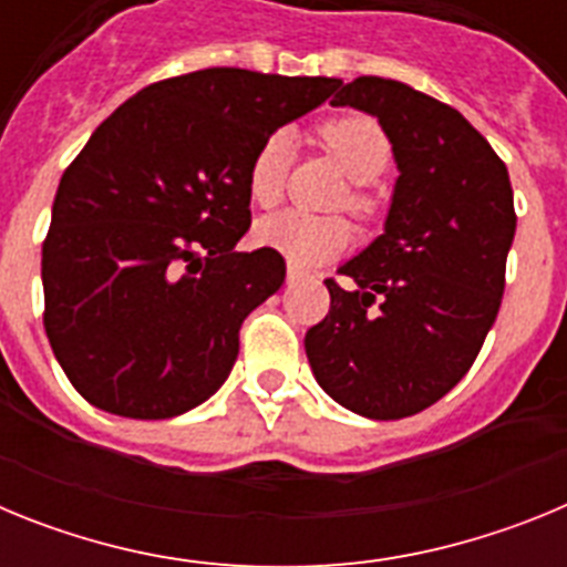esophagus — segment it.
I'll list each match as a JSON object with an SVG mask.
<instances>
[{
    "label": "esophagus",
    "mask_w": 567,
    "mask_h": 567,
    "mask_svg": "<svg viewBox=\"0 0 567 567\" xmlns=\"http://www.w3.org/2000/svg\"><path fill=\"white\" fill-rule=\"evenodd\" d=\"M303 278V272H300L298 267H295V264H289V269H287V280L289 284H295V280H300Z\"/></svg>",
    "instance_id": "esophagus-1"
}]
</instances>
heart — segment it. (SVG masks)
<instances>
[{"instance_id":"obj_1","label":"heart","mask_w":567,"mask_h":567,"mask_svg":"<svg viewBox=\"0 0 567 567\" xmlns=\"http://www.w3.org/2000/svg\"><path fill=\"white\" fill-rule=\"evenodd\" d=\"M320 144L334 155V162L349 175V193L343 204L360 218H372L378 202L365 184L378 182L392 164V142L372 115L346 113L318 127ZM292 144L287 133H272L258 144L247 169L249 198L260 209H272L287 193ZM260 247L280 252L295 267H318L343 252L352 240V227L338 215H309L298 209L269 215L255 227Z\"/></svg>"}]
</instances>
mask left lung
Returning <instances> with one entry per match:
<instances>
[{
  "mask_svg": "<svg viewBox=\"0 0 567 567\" xmlns=\"http://www.w3.org/2000/svg\"><path fill=\"white\" fill-rule=\"evenodd\" d=\"M332 104L378 115L398 162L385 233L327 278L329 315L307 332L323 392L400 420L449 394L477 360L505 292L517 213L508 169L463 115L394 79L360 76Z\"/></svg>",
  "mask_w": 567,
  "mask_h": 567,
  "instance_id": "8db88e82",
  "label": "left lung"
}]
</instances>
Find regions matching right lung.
Here are the masks:
<instances>
[{"mask_svg": "<svg viewBox=\"0 0 567 567\" xmlns=\"http://www.w3.org/2000/svg\"><path fill=\"white\" fill-rule=\"evenodd\" d=\"M340 79L207 68L138 90L64 169L42 244L44 332L87 403L135 420L218 392L287 260L235 252L258 144Z\"/></svg>", "mask_w": 567, "mask_h": 567, "instance_id": "obj_1", "label": "right lung"}]
</instances>
